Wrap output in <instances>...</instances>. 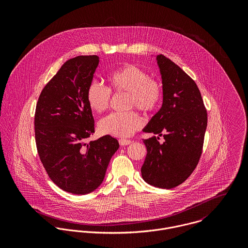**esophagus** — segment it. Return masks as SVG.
<instances>
[{
	"mask_svg": "<svg viewBox=\"0 0 248 248\" xmlns=\"http://www.w3.org/2000/svg\"><path fill=\"white\" fill-rule=\"evenodd\" d=\"M131 143H132V140H124V139H121V140H119V144H120L121 146L130 145Z\"/></svg>",
	"mask_w": 248,
	"mask_h": 248,
	"instance_id": "esophagus-1",
	"label": "esophagus"
}]
</instances>
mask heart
<instances>
[{
    "instance_id": "heart-1",
    "label": "heart",
    "mask_w": 248,
    "mask_h": 248,
    "mask_svg": "<svg viewBox=\"0 0 248 248\" xmlns=\"http://www.w3.org/2000/svg\"><path fill=\"white\" fill-rule=\"evenodd\" d=\"M108 89L96 82L87 90V102L95 112L105 111L109 105L110 91L128 93V108L136 107L145 113L152 112L159 106L162 99V86L146 71L132 64H125L111 71L108 77ZM141 118L134 111L112 112L99 122L102 134L115 138L131 137L141 127Z\"/></svg>"
}]
</instances>
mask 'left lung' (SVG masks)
Returning <instances> with one entry per match:
<instances>
[{
    "label": "left lung",
    "instance_id": "obj_1",
    "mask_svg": "<svg viewBox=\"0 0 248 248\" xmlns=\"http://www.w3.org/2000/svg\"><path fill=\"white\" fill-rule=\"evenodd\" d=\"M163 100L143 132L147 155L143 179L157 188L171 189L184 182L197 167L207 127V112L195 81L164 55L156 56ZM162 135L165 141H158Z\"/></svg>",
    "mask_w": 248,
    "mask_h": 248
}]
</instances>
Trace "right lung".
<instances>
[{
	"label": "right lung",
	"mask_w": 248,
	"mask_h": 248,
	"mask_svg": "<svg viewBox=\"0 0 248 248\" xmlns=\"http://www.w3.org/2000/svg\"><path fill=\"white\" fill-rule=\"evenodd\" d=\"M99 64L96 55L68 60L43 89L36 106L35 140L50 179L62 190L86 195L104 180L119 143L107 135L88 141L94 119L87 90Z\"/></svg>",
	"instance_id": "1"
}]
</instances>
